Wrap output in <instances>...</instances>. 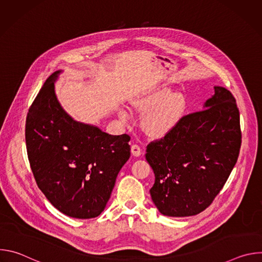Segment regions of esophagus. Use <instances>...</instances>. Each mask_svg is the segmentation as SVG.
Segmentation results:
<instances>
[{
  "label": "esophagus",
  "instance_id": "obj_1",
  "mask_svg": "<svg viewBox=\"0 0 262 262\" xmlns=\"http://www.w3.org/2000/svg\"><path fill=\"white\" fill-rule=\"evenodd\" d=\"M132 155L134 157H140L142 155V149L140 148V146H138L136 144L132 146Z\"/></svg>",
  "mask_w": 262,
  "mask_h": 262
}]
</instances>
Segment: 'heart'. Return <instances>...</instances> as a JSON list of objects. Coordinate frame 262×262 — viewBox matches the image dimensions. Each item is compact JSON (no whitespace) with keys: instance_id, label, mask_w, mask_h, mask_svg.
<instances>
[{"instance_id":"1","label":"heart","mask_w":262,"mask_h":262,"mask_svg":"<svg viewBox=\"0 0 262 262\" xmlns=\"http://www.w3.org/2000/svg\"><path fill=\"white\" fill-rule=\"evenodd\" d=\"M134 107L144 114L142 118L143 130L152 137H162L168 134L180 120L185 111V98L180 92H171L164 85L148 91L133 100ZM123 121L128 119L124 110L119 111Z\"/></svg>"}]
</instances>
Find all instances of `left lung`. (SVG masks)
Returning a JSON list of instances; mask_svg holds the SVG:
<instances>
[{
    "mask_svg": "<svg viewBox=\"0 0 262 262\" xmlns=\"http://www.w3.org/2000/svg\"><path fill=\"white\" fill-rule=\"evenodd\" d=\"M242 144L235 98L215 86L203 110L183 116L161 140L149 143L146 160L156 181L150 195L168 216H191L207 208L227 181Z\"/></svg>",
    "mask_w": 262,
    "mask_h": 262,
    "instance_id": "obj_1",
    "label": "left lung"
}]
</instances>
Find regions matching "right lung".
I'll use <instances>...</instances> for the list:
<instances>
[{
    "label": "right lung",
    "instance_id": "obj_1",
    "mask_svg": "<svg viewBox=\"0 0 262 262\" xmlns=\"http://www.w3.org/2000/svg\"><path fill=\"white\" fill-rule=\"evenodd\" d=\"M48 78L29 108L26 144L36 183L62 213L77 219L99 215L117 175L130 157V137L112 136L74 120L60 104Z\"/></svg>",
    "mask_w": 262,
    "mask_h": 262
}]
</instances>
